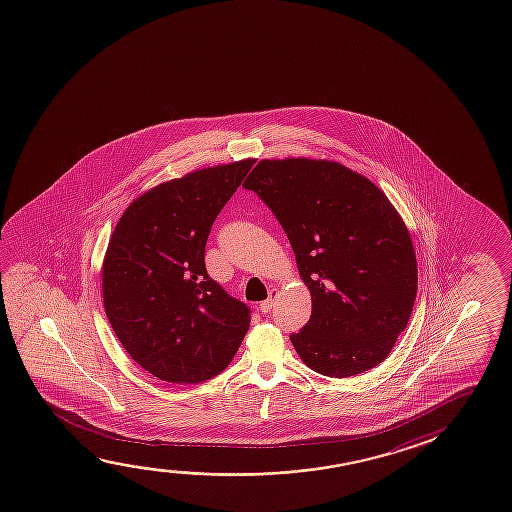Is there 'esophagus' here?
Returning <instances> with one entry per match:
<instances>
[{"instance_id":"obj_1","label":"esophagus","mask_w":512,"mask_h":512,"mask_svg":"<svg viewBox=\"0 0 512 512\" xmlns=\"http://www.w3.org/2000/svg\"><path fill=\"white\" fill-rule=\"evenodd\" d=\"M276 294H278L276 289H271V291H269V298L260 303V312H264V314L271 312V308L275 307Z\"/></svg>"}]
</instances>
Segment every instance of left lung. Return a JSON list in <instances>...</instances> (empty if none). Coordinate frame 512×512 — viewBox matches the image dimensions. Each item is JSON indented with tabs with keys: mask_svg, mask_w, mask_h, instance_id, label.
<instances>
[{
	"mask_svg": "<svg viewBox=\"0 0 512 512\" xmlns=\"http://www.w3.org/2000/svg\"><path fill=\"white\" fill-rule=\"evenodd\" d=\"M244 188L255 191L291 241L312 315L292 333L310 369L349 378L385 360L417 298L408 227L385 193L328 159H262Z\"/></svg>",
	"mask_w": 512,
	"mask_h": 512,
	"instance_id": "8db88e82",
	"label": "left lung"
}]
</instances>
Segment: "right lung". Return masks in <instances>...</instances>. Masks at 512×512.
<instances>
[{"label": "right lung", "mask_w": 512, "mask_h": 512, "mask_svg": "<svg viewBox=\"0 0 512 512\" xmlns=\"http://www.w3.org/2000/svg\"><path fill=\"white\" fill-rule=\"evenodd\" d=\"M253 159L158 184L127 205L103 260V301L127 354L152 376L193 385L228 367L250 328V308L207 275L216 216Z\"/></svg>", "instance_id": "add662e5"}]
</instances>
